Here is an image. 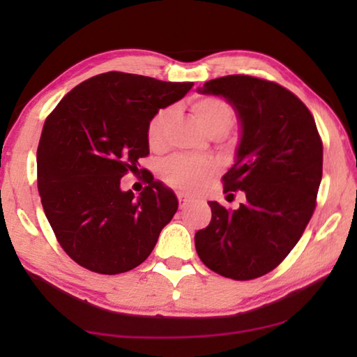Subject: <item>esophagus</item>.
I'll use <instances>...</instances> for the list:
<instances>
[{
    "instance_id": "esophagus-1",
    "label": "esophagus",
    "mask_w": 357,
    "mask_h": 357,
    "mask_svg": "<svg viewBox=\"0 0 357 357\" xmlns=\"http://www.w3.org/2000/svg\"><path fill=\"white\" fill-rule=\"evenodd\" d=\"M178 200H179V206L181 208H185L187 204L190 203V198L187 197V195H184V193H181V192L178 193Z\"/></svg>"
}]
</instances>
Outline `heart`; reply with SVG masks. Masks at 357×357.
<instances>
[{"label": "heart", "instance_id": "obj_1", "mask_svg": "<svg viewBox=\"0 0 357 357\" xmlns=\"http://www.w3.org/2000/svg\"><path fill=\"white\" fill-rule=\"evenodd\" d=\"M192 113L198 124L213 137L225 135L234 123L231 105L220 98H200L193 100ZM173 119V108H164L151 119L148 126V143L151 148L159 149L167 142V132ZM162 176L168 184L181 190L193 192L206 183L215 172L214 164L195 157L174 155L162 164Z\"/></svg>", "mask_w": 357, "mask_h": 357}]
</instances>
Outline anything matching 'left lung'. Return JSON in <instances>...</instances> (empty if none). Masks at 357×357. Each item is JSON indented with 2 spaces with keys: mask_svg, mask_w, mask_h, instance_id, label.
I'll list each match as a JSON object with an SVG mask.
<instances>
[{
  "mask_svg": "<svg viewBox=\"0 0 357 357\" xmlns=\"http://www.w3.org/2000/svg\"><path fill=\"white\" fill-rule=\"evenodd\" d=\"M197 91L223 98L236 113L239 143L222 181L223 192H244L245 202L234 211L209 202L213 219L195 233V249L217 274L257 279L285 259L315 211L321 138L309 108L277 83L227 75Z\"/></svg>",
  "mask_w": 357,
  "mask_h": 357,
  "instance_id": "left-lung-1",
  "label": "left lung"
}]
</instances>
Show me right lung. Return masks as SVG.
Returning <instances> with one entry per match:
<instances>
[{
    "mask_svg": "<svg viewBox=\"0 0 357 357\" xmlns=\"http://www.w3.org/2000/svg\"><path fill=\"white\" fill-rule=\"evenodd\" d=\"M193 83L105 72L72 89L45 119L38 148L42 208L64 252L83 268L121 274L153 252L178 209L153 174L140 195L121 189L149 154L148 126Z\"/></svg>",
    "mask_w": 357,
    "mask_h": 357,
    "instance_id": "add662e5",
    "label": "right lung"
}]
</instances>
